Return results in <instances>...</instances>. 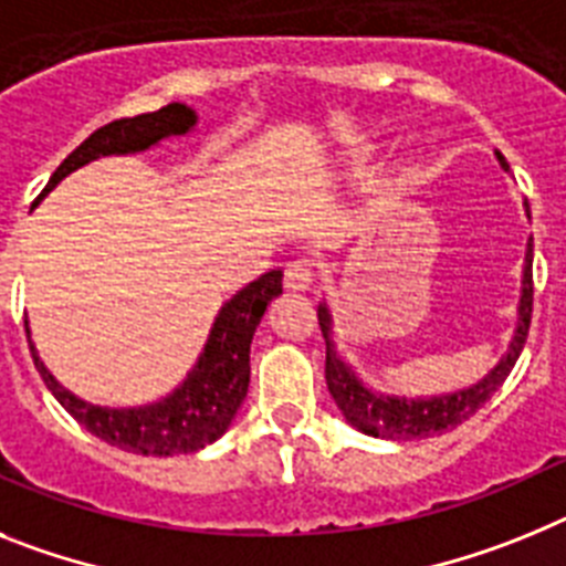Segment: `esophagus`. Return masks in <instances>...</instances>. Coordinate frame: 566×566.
Listing matches in <instances>:
<instances>
[{"label":"esophagus","mask_w":566,"mask_h":566,"mask_svg":"<svg viewBox=\"0 0 566 566\" xmlns=\"http://www.w3.org/2000/svg\"><path fill=\"white\" fill-rule=\"evenodd\" d=\"M313 264L307 259H296V262H287L284 268V287L287 290H311L313 284Z\"/></svg>","instance_id":"1"}]
</instances>
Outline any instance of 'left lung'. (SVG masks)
<instances>
[{
    "label": "left lung",
    "instance_id": "obj_1",
    "mask_svg": "<svg viewBox=\"0 0 566 566\" xmlns=\"http://www.w3.org/2000/svg\"><path fill=\"white\" fill-rule=\"evenodd\" d=\"M499 156L501 167L510 170L507 159ZM530 216V205H527ZM530 316H533V239L527 242V259H524V279H521V302H518V324H515V336L510 342L507 353L501 356L499 365L481 378L479 385L467 387V390L450 392V396H432V399H405V396H378L367 390L356 378V373L342 361L333 347V316L327 304H318V327L327 342V361H324V378H327V390L333 401L338 405L342 416L350 421L356 430L376 436V439L390 441H412V439H430L441 432L453 430L461 421L484 407V401L504 385V378L518 361L524 342L530 333Z\"/></svg>",
    "mask_w": 566,
    "mask_h": 566
}]
</instances>
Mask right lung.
I'll return each instance as SVG.
<instances>
[{"label":"right lung","instance_id":"1","mask_svg":"<svg viewBox=\"0 0 566 566\" xmlns=\"http://www.w3.org/2000/svg\"><path fill=\"white\" fill-rule=\"evenodd\" d=\"M196 125V113L188 105L161 107L154 113H142L134 119H116L111 125L93 130L82 145L56 167V174L39 193V199L51 193L67 174L78 170L87 161L111 154H136L161 142L165 136L188 134ZM282 293V270H270L248 287L239 290L224 304L213 322L208 344L188 378L176 387L167 399L145 407L111 410L76 399L71 390L59 385L39 361L36 347L31 344L33 365L56 396V401L71 412L78 424L93 432L105 444L119 447L139 455H179L196 453L205 444H213L230 427L235 410L242 407L250 385V342L262 322L268 304Z\"/></svg>","mask_w":566,"mask_h":566}]
</instances>
